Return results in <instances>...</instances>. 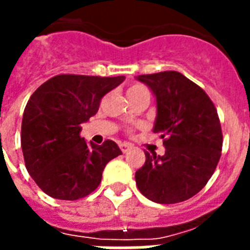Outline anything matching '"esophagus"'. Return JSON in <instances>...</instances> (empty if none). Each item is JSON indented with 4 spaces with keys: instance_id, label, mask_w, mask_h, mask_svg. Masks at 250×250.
Listing matches in <instances>:
<instances>
[{
    "instance_id": "34e87169",
    "label": "esophagus",
    "mask_w": 250,
    "mask_h": 250,
    "mask_svg": "<svg viewBox=\"0 0 250 250\" xmlns=\"http://www.w3.org/2000/svg\"><path fill=\"white\" fill-rule=\"evenodd\" d=\"M119 147H120V149H122V152H123V153L128 152V151L131 149V146H130V144H127V143L119 144Z\"/></svg>"
}]
</instances>
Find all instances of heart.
<instances>
[{
    "label": "heart",
    "mask_w": 250,
    "mask_h": 250,
    "mask_svg": "<svg viewBox=\"0 0 250 250\" xmlns=\"http://www.w3.org/2000/svg\"><path fill=\"white\" fill-rule=\"evenodd\" d=\"M143 91H147L144 86H142V84H132V86L128 88V91H127V97H128V95H132V94H138V92Z\"/></svg>",
    "instance_id": "b5f03b06"
}]
</instances>
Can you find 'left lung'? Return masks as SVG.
<instances>
[{
	"mask_svg": "<svg viewBox=\"0 0 250 250\" xmlns=\"http://www.w3.org/2000/svg\"><path fill=\"white\" fill-rule=\"evenodd\" d=\"M156 97L153 132L166 153H146L135 173L139 191L159 204L186 201L208 183L221 156L223 132L207 92L177 71L139 75Z\"/></svg>",
	"mask_w": 250,
	"mask_h": 250,
	"instance_id": "8db88e82",
	"label": "left lung"
}]
</instances>
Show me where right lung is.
Masks as SVG:
<instances>
[{
    "instance_id": "obj_1",
    "label": "right lung",
    "mask_w": 250,
    "mask_h": 250,
    "mask_svg": "<svg viewBox=\"0 0 250 250\" xmlns=\"http://www.w3.org/2000/svg\"><path fill=\"white\" fill-rule=\"evenodd\" d=\"M125 77L61 74L33 92L21 127L25 166L46 195L78 200L101 184L102 173L122 151L112 140L97 146L81 138V125L99 110L102 98Z\"/></svg>"
}]
</instances>
